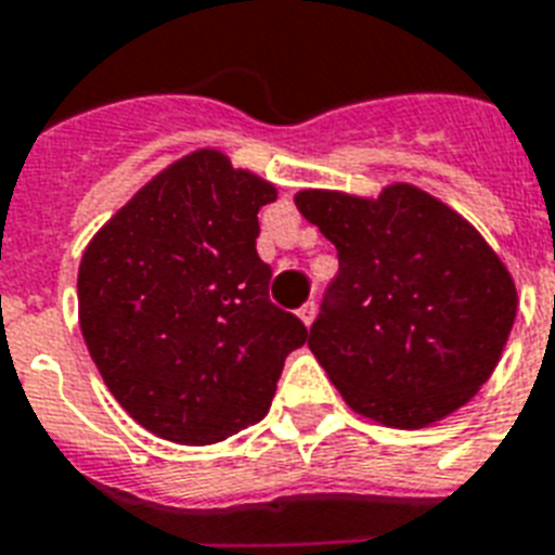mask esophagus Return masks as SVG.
<instances>
[{"label":"esophagus","instance_id":"34e87169","mask_svg":"<svg viewBox=\"0 0 555 555\" xmlns=\"http://www.w3.org/2000/svg\"><path fill=\"white\" fill-rule=\"evenodd\" d=\"M296 313H299V320H302L305 325H311V322L317 320V302H305Z\"/></svg>","mask_w":555,"mask_h":555}]
</instances>
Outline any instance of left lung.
<instances>
[{
  "instance_id": "obj_1",
  "label": "left lung",
  "mask_w": 555,
  "mask_h": 555,
  "mask_svg": "<svg viewBox=\"0 0 555 555\" xmlns=\"http://www.w3.org/2000/svg\"><path fill=\"white\" fill-rule=\"evenodd\" d=\"M339 273L308 348L357 414L423 429L469 403L516 322L507 264L461 212L412 184L377 198L299 190Z\"/></svg>"
}]
</instances>
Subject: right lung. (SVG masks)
Returning <instances> with one entry per match:
<instances>
[{"instance_id": "right-lung-1", "label": "right lung", "mask_w": 555, "mask_h": 555, "mask_svg": "<svg viewBox=\"0 0 555 555\" xmlns=\"http://www.w3.org/2000/svg\"><path fill=\"white\" fill-rule=\"evenodd\" d=\"M276 186L195 150L143 184L86 244L80 331L143 429L184 447L259 423L308 328L268 299L259 209Z\"/></svg>"}]
</instances>
